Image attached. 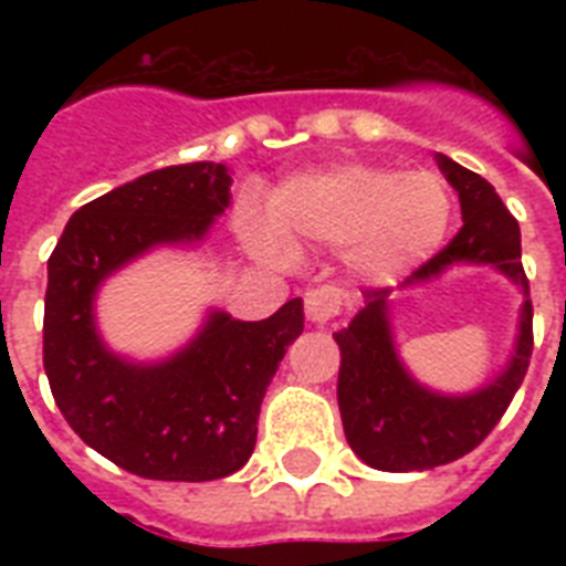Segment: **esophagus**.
Masks as SVG:
<instances>
[{
	"instance_id": "esophagus-1",
	"label": "esophagus",
	"mask_w": 566,
	"mask_h": 566,
	"mask_svg": "<svg viewBox=\"0 0 566 566\" xmlns=\"http://www.w3.org/2000/svg\"><path fill=\"white\" fill-rule=\"evenodd\" d=\"M340 308H344V291L340 287L323 284V287H314V291L305 293V314H308L311 323H328V319L340 314Z\"/></svg>"
}]
</instances>
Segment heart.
Segmentation results:
<instances>
[{"label": "heart", "instance_id": "heart-1", "mask_svg": "<svg viewBox=\"0 0 566 566\" xmlns=\"http://www.w3.org/2000/svg\"><path fill=\"white\" fill-rule=\"evenodd\" d=\"M449 220L452 196L434 172L344 164L284 181L270 199V217L243 205L238 229L273 264H293L300 243H323L346 247L358 273L390 279L434 255Z\"/></svg>", "mask_w": 566, "mask_h": 566}]
</instances>
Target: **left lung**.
Listing matches in <instances>:
<instances>
[{
	"label": "left lung",
	"instance_id": "obj_1",
	"mask_svg": "<svg viewBox=\"0 0 566 566\" xmlns=\"http://www.w3.org/2000/svg\"><path fill=\"white\" fill-rule=\"evenodd\" d=\"M440 172L458 190L461 231L434 258L417 266L402 287L426 284L455 264H491L523 287L520 332L509 367L473 394L447 396L422 387L399 361L387 314V287L367 291V305L335 332L340 346L337 405L349 447L364 464L387 473H413L473 452L523 385L532 358V300L520 261V226L500 193L479 172L438 155Z\"/></svg>",
	"mask_w": 566,
	"mask_h": 566
}]
</instances>
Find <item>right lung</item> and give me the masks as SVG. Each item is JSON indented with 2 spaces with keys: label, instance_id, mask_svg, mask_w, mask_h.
Listing matches in <instances>:
<instances>
[{
  "label": "right lung",
  "instance_id": "1",
  "mask_svg": "<svg viewBox=\"0 0 566 566\" xmlns=\"http://www.w3.org/2000/svg\"><path fill=\"white\" fill-rule=\"evenodd\" d=\"M226 164L164 167L82 205L49 255L43 370L73 431L128 473L213 482L247 464L258 413L287 346L302 335V300L243 323L211 311L181 353L135 364L102 344L99 284L155 247L196 243L229 208Z\"/></svg>",
  "mask_w": 566,
  "mask_h": 566
}]
</instances>
